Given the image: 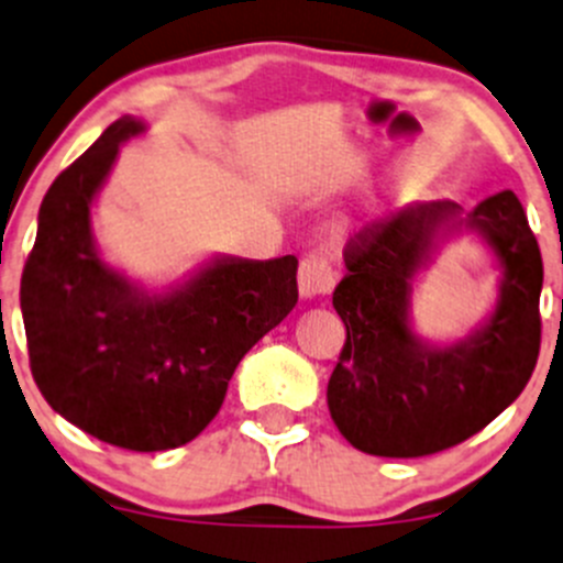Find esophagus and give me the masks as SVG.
Segmentation results:
<instances>
[{
  "instance_id": "obj_1",
  "label": "esophagus",
  "mask_w": 563,
  "mask_h": 563,
  "mask_svg": "<svg viewBox=\"0 0 563 563\" xmlns=\"http://www.w3.org/2000/svg\"><path fill=\"white\" fill-rule=\"evenodd\" d=\"M299 294L302 297H319V294H330L335 286V272H332L330 261L319 253L305 255L299 264Z\"/></svg>"
}]
</instances>
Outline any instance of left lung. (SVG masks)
I'll return each mask as SVG.
<instances>
[{"label": "left lung", "mask_w": 563, "mask_h": 563, "mask_svg": "<svg viewBox=\"0 0 563 563\" xmlns=\"http://www.w3.org/2000/svg\"><path fill=\"white\" fill-rule=\"evenodd\" d=\"M454 203H427L374 220L343 247L346 275L332 294L346 327L327 385L335 427L354 449L390 460L465 443L522 393L542 343V253L511 189L489 195L467 225L504 266L500 302L482 332L445 349L409 332V280Z\"/></svg>", "instance_id": "left-lung-1"}]
</instances>
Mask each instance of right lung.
<instances>
[{"mask_svg":"<svg viewBox=\"0 0 563 563\" xmlns=\"http://www.w3.org/2000/svg\"><path fill=\"white\" fill-rule=\"evenodd\" d=\"M120 118L65 167L37 214L21 275L30 368L54 412L118 449L187 445L225 401L239 360L297 305V258L214 261L167 297H145L98 258L90 203L123 140Z\"/></svg>","mask_w":563,"mask_h":563,"instance_id":"1","label":"right lung"}]
</instances>
